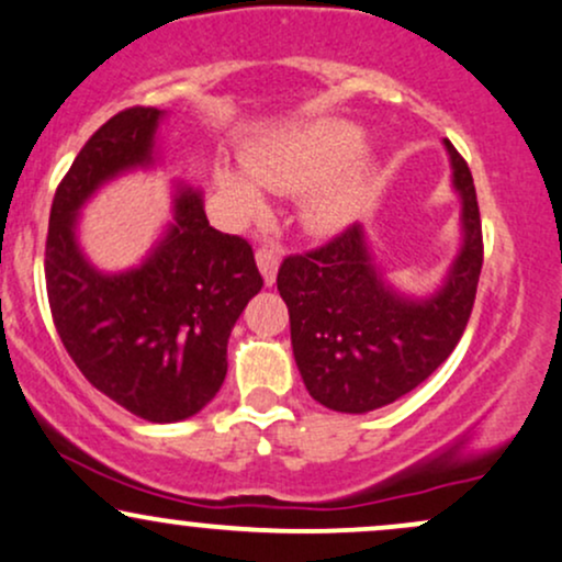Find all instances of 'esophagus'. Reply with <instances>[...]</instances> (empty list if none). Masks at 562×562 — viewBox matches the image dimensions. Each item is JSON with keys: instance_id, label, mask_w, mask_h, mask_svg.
<instances>
[{"instance_id": "obj_1", "label": "esophagus", "mask_w": 562, "mask_h": 562, "mask_svg": "<svg viewBox=\"0 0 562 562\" xmlns=\"http://www.w3.org/2000/svg\"><path fill=\"white\" fill-rule=\"evenodd\" d=\"M256 263L258 269H261L267 285H271V282L277 280V269H280V250H277L274 245H261V248L256 250Z\"/></svg>"}]
</instances>
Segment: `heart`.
Masks as SVG:
<instances>
[{
    "label": "heart",
    "mask_w": 562,
    "mask_h": 562,
    "mask_svg": "<svg viewBox=\"0 0 562 562\" xmlns=\"http://www.w3.org/2000/svg\"><path fill=\"white\" fill-rule=\"evenodd\" d=\"M362 135L347 122H325L310 131L293 135L285 144L274 149H263L245 157V170L256 183L274 191L310 187L314 181L333 176L355 159L360 151ZM218 187L224 191L226 202L239 215H256L261 211V194L252 183L239 178L237 172L221 170ZM360 172L349 170L333 178L317 194L312 196V221L319 226H338L347 221L360 194Z\"/></svg>",
    "instance_id": "obj_1"
}]
</instances>
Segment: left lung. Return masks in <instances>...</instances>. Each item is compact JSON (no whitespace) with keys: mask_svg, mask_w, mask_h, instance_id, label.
<instances>
[{"mask_svg":"<svg viewBox=\"0 0 562 562\" xmlns=\"http://www.w3.org/2000/svg\"><path fill=\"white\" fill-rule=\"evenodd\" d=\"M446 146L464 200V248L435 299L405 301L384 288L357 224L282 258L277 291L291 312L293 355L325 408H384L427 381L464 336L483 269V224L470 165L451 140Z\"/></svg>","mask_w":562,"mask_h":562,"instance_id":"1","label":"left lung"}]
</instances>
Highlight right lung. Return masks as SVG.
Masks as SVG:
<instances>
[{"label":"right lung","mask_w":562,"mask_h":562,"mask_svg":"<svg viewBox=\"0 0 562 562\" xmlns=\"http://www.w3.org/2000/svg\"><path fill=\"white\" fill-rule=\"evenodd\" d=\"M159 116L120 111L77 154L53 196L45 282L55 330L85 379L135 416L170 424L221 390L229 333L263 277L248 239L207 224L196 191H181L176 224L140 269L109 277L82 258L79 205L120 170L151 162Z\"/></svg>","instance_id":"obj_1"}]
</instances>
